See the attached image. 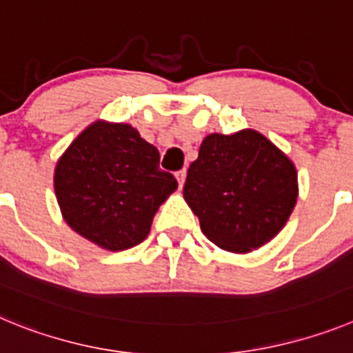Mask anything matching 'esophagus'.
<instances>
[{
  "label": "esophagus",
  "instance_id": "obj_1",
  "mask_svg": "<svg viewBox=\"0 0 353 353\" xmlns=\"http://www.w3.org/2000/svg\"><path fill=\"white\" fill-rule=\"evenodd\" d=\"M185 176H187V171H185V170L176 171V182H179V187H180V189H182L183 183H185Z\"/></svg>",
  "mask_w": 353,
  "mask_h": 353
}]
</instances>
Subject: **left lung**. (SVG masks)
I'll return each mask as SVG.
<instances>
[{
    "instance_id": "obj_1",
    "label": "left lung",
    "mask_w": 353,
    "mask_h": 353,
    "mask_svg": "<svg viewBox=\"0 0 353 353\" xmlns=\"http://www.w3.org/2000/svg\"><path fill=\"white\" fill-rule=\"evenodd\" d=\"M297 196L292 159L254 129L208 134L183 185L201 232L235 254L254 251L281 232Z\"/></svg>"
}]
</instances>
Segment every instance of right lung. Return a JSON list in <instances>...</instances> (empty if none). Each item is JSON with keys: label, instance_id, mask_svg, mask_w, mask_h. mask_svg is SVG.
Segmentation results:
<instances>
[{"label": "right lung", "instance_id": "1", "mask_svg": "<svg viewBox=\"0 0 353 353\" xmlns=\"http://www.w3.org/2000/svg\"><path fill=\"white\" fill-rule=\"evenodd\" d=\"M159 161V150L132 125L93 121L56 162L54 194L65 223L105 251L138 245L179 187Z\"/></svg>", "mask_w": 353, "mask_h": 353}]
</instances>
